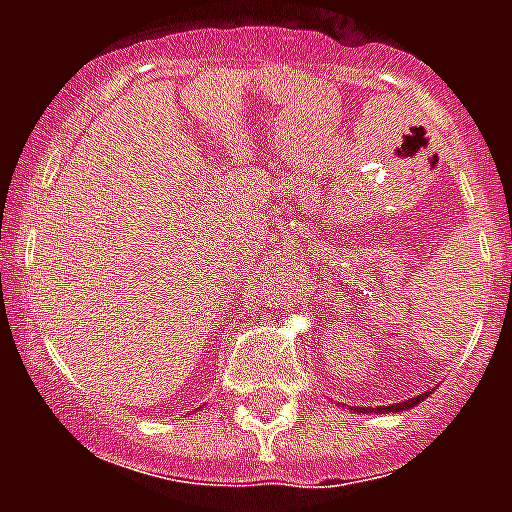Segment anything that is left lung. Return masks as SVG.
<instances>
[{
  "label": "left lung",
  "mask_w": 512,
  "mask_h": 512,
  "mask_svg": "<svg viewBox=\"0 0 512 512\" xmlns=\"http://www.w3.org/2000/svg\"><path fill=\"white\" fill-rule=\"evenodd\" d=\"M425 397H428V392H423V395H415V397H410V400H402V402H395V405H377V408H354V413H402V410H410V408H415V405H418L420 400H425ZM351 410V408H348Z\"/></svg>",
  "instance_id": "1"
}]
</instances>
